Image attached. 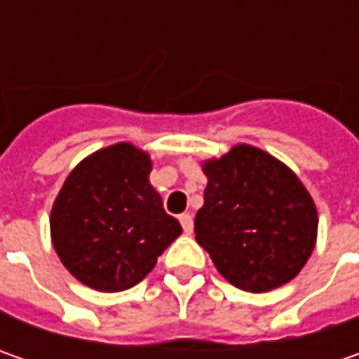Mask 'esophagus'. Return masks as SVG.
Wrapping results in <instances>:
<instances>
[{
    "instance_id": "1",
    "label": "esophagus",
    "mask_w": 359,
    "mask_h": 359,
    "mask_svg": "<svg viewBox=\"0 0 359 359\" xmlns=\"http://www.w3.org/2000/svg\"><path fill=\"white\" fill-rule=\"evenodd\" d=\"M180 224H182V228H184L186 233H191V229H194V217H191V214L180 215Z\"/></svg>"
}]
</instances>
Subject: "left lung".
Segmentation results:
<instances>
[{"mask_svg":"<svg viewBox=\"0 0 359 359\" xmlns=\"http://www.w3.org/2000/svg\"><path fill=\"white\" fill-rule=\"evenodd\" d=\"M208 187L196 240L217 271L262 294L294 280L318 238V210L296 173L254 145H233L203 161Z\"/></svg>","mask_w":359,"mask_h":359,"instance_id":"obj_1","label":"left lung"}]
</instances>
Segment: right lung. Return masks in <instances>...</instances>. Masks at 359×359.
Masks as SVG:
<instances>
[{
    "instance_id": "obj_1",
    "label": "right lung",
    "mask_w": 359,
    "mask_h": 359,
    "mask_svg": "<svg viewBox=\"0 0 359 359\" xmlns=\"http://www.w3.org/2000/svg\"><path fill=\"white\" fill-rule=\"evenodd\" d=\"M149 172V156L121 142L79 161L60 189L49 217L53 250L88 287L130 290L182 233Z\"/></svg>"
}]
</instances>
